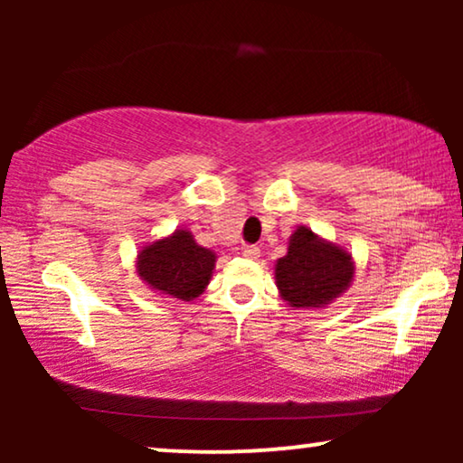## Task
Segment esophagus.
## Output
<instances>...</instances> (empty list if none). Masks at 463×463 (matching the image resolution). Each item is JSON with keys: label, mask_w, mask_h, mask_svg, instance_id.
<instances>
[{"label": "esophagus", "mask_w": 463, "mask_h": 463, "mask_svg": "<svg viewBox=\"0 0 463 463\" xmlns=\"http://www.w3.org/2000/svg\"><path fill=\"white\" fill-rule=\"evenodd\" d=\"M242 255L246 259H259V255H261V250H259V246H244Z\"/></svg>", "instance_id": "obj_1"}]
</instances>
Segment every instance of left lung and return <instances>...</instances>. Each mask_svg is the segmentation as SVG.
<instances>
[{
	"mask_svg": "<svg viewBox=\"0 0 463 463\" xmlns=\"http://www.w3.org/2000/svg\"><path fill=\"white\" fill-rule=\"evenodd\" d=\"M354 259L345 249L299 225L288 238L287 255L276 261V287L295 309H322L345 293L354 280Z\"/></svg>",
	"mask_w": 463,
	"mask_h": 463,
	"instance_id": "left-lung-1",
	"label": "left lung"
}]
</instances>
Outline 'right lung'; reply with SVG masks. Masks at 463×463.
<instances>
[{
    "mask_svg": "<svg viewBox=\"0 0 463 463\" xmlns=\"http://www.w3.org/2000/svg\"><path fill=\"white\" fill-rule=\"evenodd\" d=\"M217 255L195 242L189 230L145 244L137 255V274L156 293L194 301L213 278Z\"/></svg>",
    "mask_w": 463,
    "mask_h": 463,
    "instance_id": "add662e5",
    "label": "right lung"
}]
</instances>
